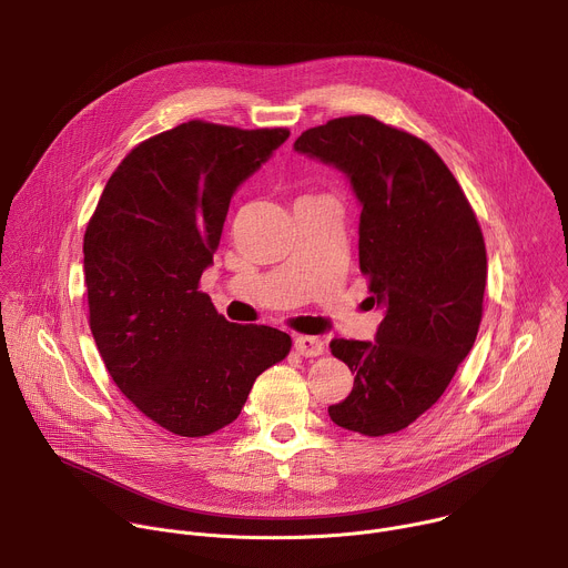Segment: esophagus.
<instances>
[{
  "instance_id": "obj_1",
  "label": "esophagus",
  "mask_w": 568,
  "mask_h": 568,
  "mask_svg": "<svg viewBox=\"0 0 568 568\" xmlns=\"http://www.w3.org/2000/svg\"><path fill=\"white\" fill-rule=\"evenodd\" d=\"M294 348L301 357H318L323 355V342L318 337H296Z\"/></svg>"
}]
</instances>
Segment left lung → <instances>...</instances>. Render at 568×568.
<instances>
[{
	"label": "left lung",
	"mask_w": 568,
	"mask_h": 568,
	"mask_svg": "<svg viewBox=\"0 0 568 568\" xmlns=\"http://www.w3.org/2000/svg\"><path fill=\"white\" fill-rule=\"evenodd\" d=\"M294 148L337 166L362 202L359 270L384 307L375 344L333 339L353 373L331 420L362 436L416 423L474 346L488 278L476 213L438 152L368 114L305 130Z\"/></svg>",
	"instance_id": "1"
}]
</instances>
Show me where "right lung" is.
Returning a JSON list of instances; mask_svg holds the SVG:
<instances>
[{
  "label": "right lung",
  "mask_w": 568,
  "mask_h": 568,
  "mask_svg": "<svg viewBox=\"0 0 568 568\" xmlns=\"http://www.w3.org/2000/svg\"><path fill=\"white\" fill-rule=\"evenodd\" d=\"M290 136L186 121L134 145L90 217V328L119 390L154 425L202 438L231 425L290 335L229 323L200 292L233 191Z\"/></svg>",
  "instance_id": "right-lung-1"
}]
</instances>
